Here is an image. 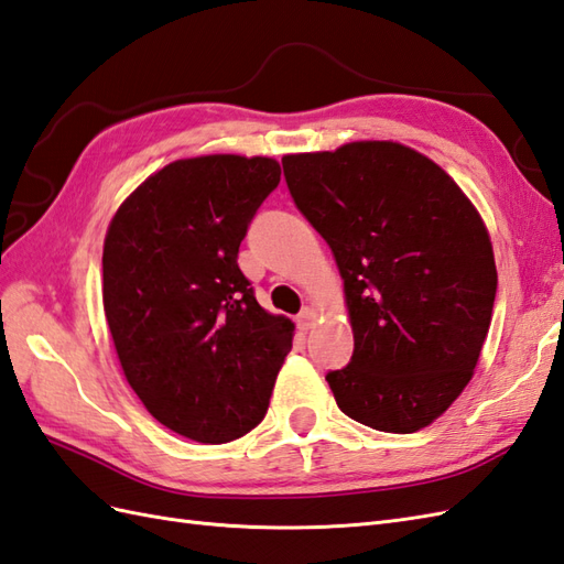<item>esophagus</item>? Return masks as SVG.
<instances>
[{"label": "esophagus", "mask_w": 564, "mask_h": 564, "mask_svg": "<svg viewBox=\"0 0 564 564\" xmlns=\"http://www.w3.org/2000/svg\"><path fill=\"white\" fill-rule=\"evenodd\" d=\"M313 323H315V311L313 308H301V313L296 315V325H299V329H311L313 327Z\"/></svg>", "instance_id": "esophagus-1"}]
</instances>
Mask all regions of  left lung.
I'll use <instances>...</instances> for the list:
<instances>
[{
    "label": "left lung",
    "instance_id": "8db88e82",
    "mask_svg": "<svg viewBox=\"0 0 564 564\" xmlns=\"http://www.w3.org/2000/svg\"><path fill=\"white\" fill-rule=\"evenodd\" d=\"M296 208L327 241L354 329L329 370L337 406L386 433H416L469 386L498 270L474 203L433 160L392 141L282 158Z\"/></svg>",
    "mask_w": 564,
    "mask_h": 564
}]
</instances>
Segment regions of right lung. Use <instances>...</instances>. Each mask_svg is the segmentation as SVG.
Returning <instances> with one entry per match:
<instances>
[{
	"label": "right lung",
	"instance_id": "1",
	"mask_svg": "<svg viewBox=\"0 0 564 564\" xmlns=\"http://www.w3.org/2000/svg\"><path fill=\"white\" fill-rule=\"evenodd\" d=\"M280 174L272 158L176 160L109 223L102 304L121 370L188 441L223 445L256 429L292 349L294 323L260 308L237 263Z\"/></svg>",
	"mask_w": 564,
	"mask_h": 564
}]
</instances>
